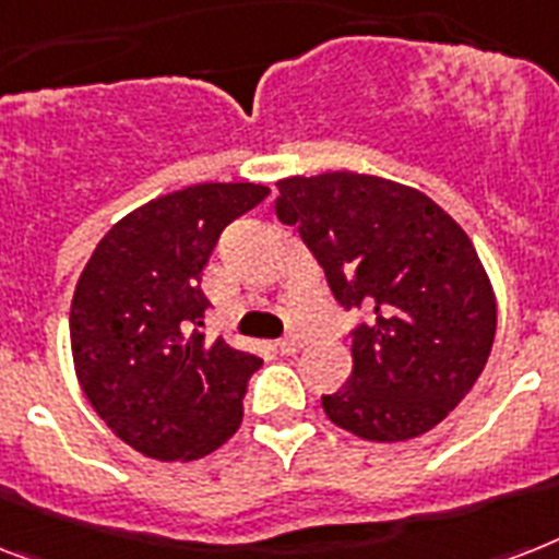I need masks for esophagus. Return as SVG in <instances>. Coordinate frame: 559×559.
<instances>
[{
	"label": "esophagus",
	"instance_id": "34e87169",
	"mask_svg": "<svg viewBox=\"0 0 559 559\" xmlns=\"http://www.w3.org/2000/svg\"><path fill=\"white\" fill-rule=\"evenodd\" d=\"M298 347H301V338H298V335H284V338L275 342V350H278L281 356H293Z\"/></svg>",
	"mask_w": 559,
	"mask_h": 559
}]
</instances>
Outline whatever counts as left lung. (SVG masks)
<instances>
[{"instance_id":"left-lung-1","label":"left lung","mask_w":559,"mask_h":559,"mask_svg":"<svg viewBox=\"0 0 559 559\" xmlns=\"http://www.w3.org/2000/svg\"><path fill=\"white\" fill-rule=\"evenodd\" d=\"M275 212L319 261L350 330L353 373L321 396L338 428L370 442L428 433L483 373L497 301L474 243L428 194L326 171L278 183Z\"/></svg>"}]
</instances>
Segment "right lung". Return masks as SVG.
I'll list each match as a JSON object with an SVG mask.
<instances>
[{
	"mask_svg": "<svg viewBox=\"0 0 559 559\" xmlns=\"http://www.w3.org/2000/svg\"><path fill=\"white\" fill-rule=\"evenodd\" d=\"M266 194L261 183H201L157 198L108 229L76 281V379L99 419L152 460H201L240 428L264 361L198 330L201 272L226 226Z\"/></svg>",
	"mask_w": 559,
	"mask_h": 559,
	"instance_id": "right-lung-1",
	"label": "right lung"
}]
</instances>
